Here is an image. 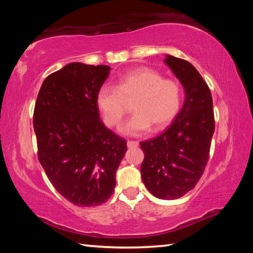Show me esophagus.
Here are the masks:
<instances>
[{"label": "esophagus", "mask_w": 253, "mask_h": 253, "mask_svg": "<svg viewBox=\"0 0 253 253\" xmlns=\"http://www.w3.org/2000/svg\"><path fill=\"white\" fill-rule=\"evenodd\" d=\"M127 146L128 148H135L138 146V142H136V140H127Z\"/></svg>", "instance_id": "34e87169"}]
</instances>
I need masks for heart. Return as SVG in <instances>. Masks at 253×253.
<instances>
[{
    "label": "heart",
    "mask_w": 253,
    "mask_h": 253,
    "mask_svg": "<svg viewBox=\"0 0 253 253\" xmlns=\"http://www.w3.org/2000/svg\"><path fill=\"white\" fill-rule=\"evenodd\" d=\"M132 100L135 111L123 126L126 135H140L153 127L161 130L177 116L182 104V89L173 79H166L151 68L127 72L119 78L116 88L102 85L96 95V104L107 126L118 127Z\"/></svg>",
    "instance_id": "obj_1"
}]
</instances>
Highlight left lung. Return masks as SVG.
Here are the masks:
<instances>
[{"label":"left lung","instance_id":"left-lung-1","mask_svg":"<svg viewBox=\"0 0 253 253\" xmlns=\"http://www.w3.org/2000/svg\"><path fill=\"white\" fill-rule=\"evenodd\" d=\"M165 62L183 84L185 101L168 129L139 143L144 151L140 173L154 196L175 200L193 190L202 177L215 122L211 91L199 71L173 55Z\"/></svg>","mask_w":253,"mask_h":253}]
</instances>
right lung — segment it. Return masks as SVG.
I'll return each instance as SVG.
<instances>
[{"instance_id":"add662e5","label":"right lung","mask_w":253,"mask_h":253,"mask_svg":"<svg viewBox=\"0 0 253 253\" xmlns=\"http://www.w3.org/2000/svg\"><path fill=\"white\" fill-rule=\"evenodd\" d=\"M108 66L69 63L46 77L34 106L38 158L49 181L77 207L105 203L116 186L126 139L102 123L96 95Z\"/></svg>"}]
</instances>
